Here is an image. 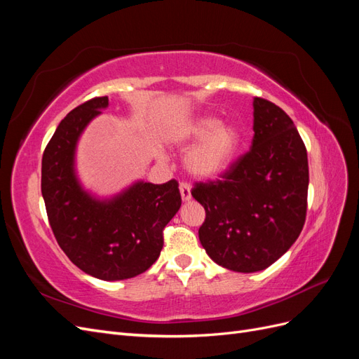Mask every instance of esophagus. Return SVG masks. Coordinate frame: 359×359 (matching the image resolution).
I'll list each match as a JSON object with an SVG mask.
<instances>
[{
    "label": "esophagus",
    "instance_id": "1",
    "mask_svg": "<svg viewBox=\"0 0 359 359\" xmlns=\"http://www.w3.org/2000/svg\"><path fill=\"white\" fill-rule=\"evenodd\" d=\"M190 190H191V187H190L189 182L182 181V182L180 184V193H181V198H182L184 202H187V201L191 199V191H190Z\"/></svg>",
    "mask_w": 359,
    "mask_h": 359
}]
</instances>
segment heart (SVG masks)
<instances>
[{"label": "heart", "mask_w": 359, "mask_h": 359, "mask_svg": "<svg viewBox=\"0 0 359 359\" xmlns=\"http://www.w3.org/2000/svg\"><path fill=\"white\" fill-rule=\"evenodd\" d=\"M175 140L182 145L202 140L189 153L187 168L194 175L211 177L222 172L233 158L240 145V133L232 126H220L219 119L205 116L184 126L177 132Z\"/></svg>", "instance_id": "1"}]
</instances>
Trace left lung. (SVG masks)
<instances>
[{
  "instance_id": "1",
  "label": "left lung",
  "mask_w": 359,
  "mask_h": 359,
  "mask_svg": "<svg viewBox=\"0 0 359 359\" xmlns=\"http://www.w3.org/2000/svg\"><path fill=\"white\" fill-rule=\"evenodd\" d=\"M252 148L220 180L196 182L205 208L199 240L215 264L236 273L273 265L297 241L307 215V149L289 115L253 100Z\"/></svg>"
}]
</instances>
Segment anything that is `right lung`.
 <instances>
[{
	"label": "right lung",
	"mask_w": 359,
	"mask_h": 359,
	"mask_svg": "<svg viewBox=\"0 0 359 359\" xmlns=\"http://www.w3.org/2000/svg\"><path fill=\"white\" fill-rule=\"evenodd\" d=\"M107 97L74 107L57 127L41 158V194L57 243L72 262L95 278H132L153 265L163 229L181 206L178 181H139L109 201L86 193L74 175L76 142Z\"/></svg>",
	"instance_id": "right-lung-1"
}]
</instances>
